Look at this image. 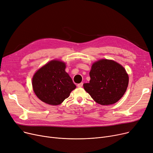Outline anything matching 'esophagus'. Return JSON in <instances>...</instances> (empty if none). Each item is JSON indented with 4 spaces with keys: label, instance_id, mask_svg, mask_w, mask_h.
<instances>
[{
    "label": "esophagus",
    "instance_id": "1",
    "mask_svg": "<svg viewBox=\"0 0 153 153\" xmlns=\"http://www.w3.org/2000/svg\"><path fill=\"white\" fill-rule=\"evenodd\" d=\"M82 85H83V83H82V82L79 83V84H77V87H82Z\"/></svg>",
    "mask_w": 153,
    "mask_h": 153
}]
</instances>
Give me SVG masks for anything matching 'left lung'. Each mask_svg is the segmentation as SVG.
Returning <instances> with one entry per match:
<instances>
[{
	"label": "left lung",
	"instance_id": "obj_1",
	"mask_svg": "<svg viewBox=\"0 0 153 153\" xmlns=\"http://www.w3.org/2000/svg\"><path fill=\"white\" fill-rule=\"evenodd\" d=\"M89 83L83 84L85 91L97 103L114 104L125 93L129 78L124 68L117 62L101 59L94 62L89 72Z\"/></svg>",
	"mask_w": 153,
	"mask_h": 153
}]
</instances>
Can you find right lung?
Masks as SVG:
<instances>
[{"label": "right lung", "mask_w": 153, "mask_h": 153, "mask_svg": "<svg viewBox=\"0 0 153 153\" xmlns=\"http://www.w3.org/2000/svg\"><path fill=\"white\" fill-rule=\"evenodd\" d=\"M65 68V63L53 60L36 72L32 85L42 101L51 105H59L76 87Z\"/></svg>", "instance_id": "add662e5"}]
</instances>
